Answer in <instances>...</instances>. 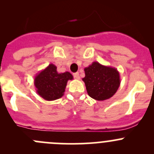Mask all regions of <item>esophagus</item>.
Here are the masks:
<instances>
[{"mask_svg": "<svg viewBox=\"0 0 154 154\" xmlns=\"http://www.w3.org/2000/svg\"><path fill=\"white\" fill-rule=\"evenodd\" d=\"M73 75H74V78H76V79H80V74H79L78 72L74 73V74H73Z\"/></svg>", "mask_w": 154, "mask_h": 154, "instance_id": "esophagus-1", "label": "esophagus"}]
</instances>
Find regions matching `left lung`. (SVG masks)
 <instances>
[{
	"instance_id": "1",
	"label": "left lung",
	"mask_w": 154,
	"mask_h": 154,
	"mask_svg": "<svg viewBox=\"0 0 154 154\" xmlns=\"http://www.w3.org/2000/svg\"><path fill=\"white\" fill-rule=\"evenodd\" d=\"M85 83L87 93L91 98L105 100L112 97L121 83L120 74L116 68L103 66L98 62L84 68Z\"/></svg>"
}]
</instances>
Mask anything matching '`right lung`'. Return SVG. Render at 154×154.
Returning <instances> with one entry per match:
<instances>
[{
	"label": "right lung",
	"mask_w": 154,
	"mask_h": 154,
	"mask_svg": "<svg viewBox=\"0 0 154 154\" xmlns=\"http://www.w3.org/2000/svg\"><path fill=\"white\" fill-rule=\"evenodd\" d=\"M71 80L73 76L71 73H59L55 65L50 64L35 75L34 85L37 94L45 100L51 101L63 97L68 81Z\"/></svg>",
	"instance_id": "add662e5"
}]
</instances>
